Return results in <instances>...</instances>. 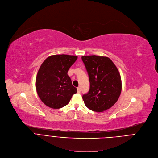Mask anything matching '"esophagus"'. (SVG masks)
Segmentation results:
<instances>
[{
    "instance_id": "1",
    "label": "esophagus",
    "mask_w": 158,
    "mask_h": 158,
    "mask_svg": "<svg viewBox=\"0 0 158 158\" xmlns=\"http://www.w3.org/2000/svg\"><path fill=\"white\" fill-rule=\"evenodd\" d=\"M77 93L80 94L81 93V88L80 87H77Z\"/></svg>"
}]
</instances>
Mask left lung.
Segmentation results:
<instances>
[{"label":"left lung","mask_w":158,"mask_h":158,"mask_svg":"<svg viewBox=\"0 0 158 158\" xmlns=\"http://www.w3.org/2000/svg\"><path fill=\"white\" fill-rule=\"evenodd\" d=\"M82 60L90 82L89 91L82 96L85 106L95 112L110 109L118 101L122 90L117 67L106 56H82Z\"/></svg>","instance_id":"left-lung-1"}]
</instances>
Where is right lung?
<instances>
[{"mask_svg": "<svg viewBox=\"0 0 158 158\" xmlns=\"http://www.w3.org/2000/svg\"><path fill=\"white\" fill-rule=\"evenodd\" d=\"M77 59L74 55H54L41 64L36 76L35 87L40 99L47 106L61 108L67 105L77 92L68 75L69 68Z\"/></svg>", "mask_w": 158, "mask_h": 158, "instance_id": "1", "label": "right lung"}]
</instances>
